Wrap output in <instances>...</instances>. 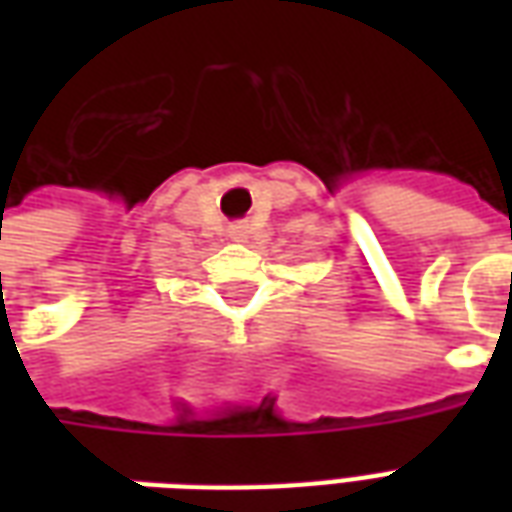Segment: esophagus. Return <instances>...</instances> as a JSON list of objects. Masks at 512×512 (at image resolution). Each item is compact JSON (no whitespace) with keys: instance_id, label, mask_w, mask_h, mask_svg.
<instances>
[{"instance_id":"1","label":"esophagus","mask_w":512,"mask_h":512,"mask_svg":"<svg viewBox=\"0 0 512 512\" xmlns=\"http://www.w3.org/2000/svg\"><path fill=\"white\" fill-rule=\"evenodd\" d=\"M246 233H249L246 224H233V227H230V238H235V241H244Z\"/></svg>"}]
</instances>
